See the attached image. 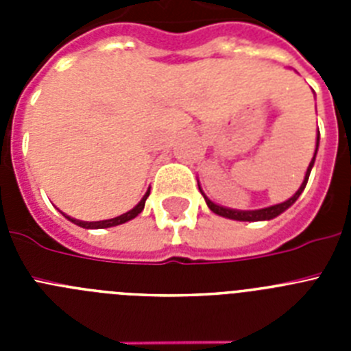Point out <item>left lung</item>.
I'll use <instances>...</instances> for the list:
<instances>
[{"mask_svg": "<svg viewBox=\"0 0 351 351\" xmlns=\"http://www.w3.org/2000/svg\"><path fill=\"white\" fill-rule=\"evenodd\" d=\"M318 145H320V132L316 133V147H315V154H313L311 161H309V167L306 170V176H304V181L300 184L299 190L293 193V197H290L288 200L281 204H276V206H269V207H262V209H253V210H241V209H230V207H223L218 206V204H214L210 198H207V195L204 193L202 188H200V193L204 195L206 198V204L214 214H218V216H223V218H228V219H235V221H269V219H274L276 216H280L281 213L291 207L295 204L297 198L300 197V193L304 191L306 184H308V179H309V173H311L313 165H315V160H316V153H318Z\"/></svg>", "mask_w": 351, "mask_h": 351, "instance_id": "obj_1", "label": "left lung"}]
</instances>
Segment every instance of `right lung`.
Here are the masks:
<instances>
[{
  "mask_svg": "<svg viewBox=\"0 0 351 351\" xmlns=\"http://www.w3.org/2000/svg\"><path fill=\"white\" fill-rule=\"evenodd\" d=\"M149 191H151V190L145 191V195H144V197H142L141 202H138L137 206L133 207V209H130L128 213H125V214H121V216H116V218L101 219V221H80V219L70 218V216H66V214H64V213H63V216L68 219V221L75 223V225L82 226V228H110V226L123 225V223L130 221V219L137 218L138 214L142 213V209H144V206H145V200H147V197H149Z\"/></svg>",
  "mask_w": 351,
  "mask_h": 351,
  "instance_id": "obj_1",
  "label": "right lung"
}]
</instances>
